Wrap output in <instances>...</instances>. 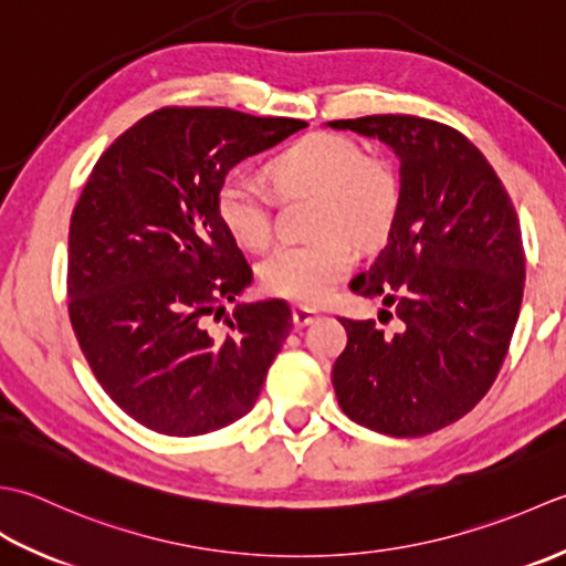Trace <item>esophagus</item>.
<instances>
[{
    "mask_svg": "<svg viewBox=\"0 0 566 566\" xmlns=\"http://www.w3.org/2000/svg\"><path fill=\"white\" fill-rule=\"evenodd\" d=\"M317 317V313L313 307H305V305H295L293 307V322L295 327H307L310 322H313Z\"/></svg>",
    "mask_w": 566,
    "mask_h": 566,
    "instance_id": "esophagus-1",
    "label": "esophagus"
}]
</instances>
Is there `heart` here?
Segmentation results:
<instances>
[{"instance_id":"heart-1","label":"heart","mask_w":566,"mask_h":566,"mask_svg":"<svg viewBox=\"0 0 566 566\" xmlns=\"http://www.w3.org/2000/svg\"><path fill=\"white\" fill-rule=\"evenodd\" d=\"M266 172L283 195L317 192L315 229L325 237L271 253L261 283L279 297L319 303L354 269L356 251L348 238L371 244L388 232L400 202L396 170L384 158L366 156L349 136L315 132L273 156ZM217 212L241 247L271 244V198L251 172H227L217 190Z\"/></svg>"}]
</instances>
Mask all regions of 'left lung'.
<instances>
[{
    "label": "left lung",
    "mask_w": 566,
    "mask_h": 566,
    "mask_svg": "<svg viewBox=\"0 0 566 566\" xmlns=\"http://www.w3.org/2000/svg\"><path fill=\"white\" fill-rule=\"evenodd\" d=\"M327 124L378 138L400 160L388 244L352 281L354 293L396 307L398 329L339 317L347 347L334 394L368 430L437 432L489 394L509 354L525 287L521 222L489 160L452 126L410 114Z\"/></svg>",
    "instance_id": "left-lung-1"
}]
</instances>
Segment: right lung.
<instances>
[{"label": "right lung", "instance_id": "add662e5", "mask_svg": "<svg viewBox=\"0 0 566 566\" xmlns=\"http://www.w3.org/2000/svg\"><path fill=\"white\" fill-rule=\"evenodd\" d=\"M305 126L164 107L92 168L71 217L67 313L99 386L144 428L207 434L256 402L293 317L285 300H261L237 305L224 334L207 329L253 279L217 190L239 160Z\"/></svg>", "mask_w": 566, "mask_h": 566}]
</instances>
